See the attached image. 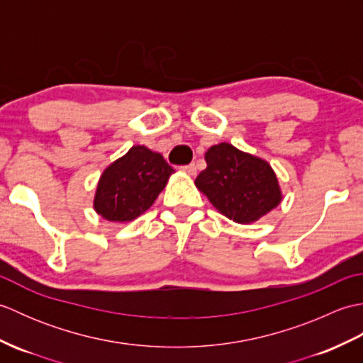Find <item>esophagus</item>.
Masks as SVG:
<instances>
[{
    "label": "esophagus",
    "instance_id": "obj_1",
    "mask_svg": "<svg viewBox=\"0 0 363 363\" xmlns=\"http://www.w3.org/2000/svg\"><path fill=\"white\" fill-rule=\"evenodd\" d=\"M181 169L184 173H187V174H190V176H194V174H196V165L195 164H189V165H182L181 167Z\"/></svg>",
    "mask_w": 363,
    "mask_h": 363
}]
</instances>
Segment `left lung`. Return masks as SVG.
Wrapping results in <instances>:
<instances>
[{
    "mask_svg": "<svg viewBox=\"0 0 363 363\" xmlns=\"http://www.w3.org/2000/svg\"><path fill=\"white\" fill-rule=\"evenodd\" d=\"M206 162L196 187L233 221H256L281 203L276 174L265 160L220 143L206 152Z\"/></svg>",
    "mask_w": 363,
    "mask_h": 363,
    "instance_id": "8db88e82",
    "label": "left lung"
}]
</instances>
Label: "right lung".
I'll list each match as a JSON object with an SVG mask.
<instances>
[{
	"instance_id": "add662e5",
	"label": "right lung",
	"mask_w": 363,
	"mask_h": 363,
	"mask_svg": "<svg viewBox=\"0 0 363 363\" xmlns=\"http://www.w3.org/2000/svg\"><path fill=\"white\" fill-rule=\"evenodd\" d=\"M173 172L160 154L133 146L103 173L95 211L109 221L135 220L152 206Z\"/></svg>"
}]
</instances>
